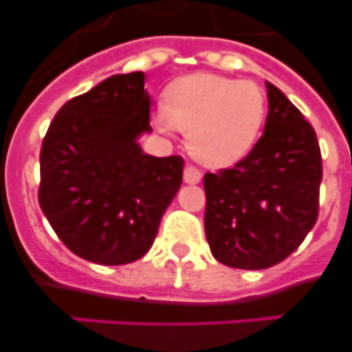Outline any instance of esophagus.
Wrapping results in <instances>:
<instances>
[{
  "label": "esophagus",
  "mask_w": 352,
  "mask_h": 352,
  "mask_svg": "<svg viewBox=\"0 0 352 352\" xmlns=\"http://www.w3.org/2000/svg\"><path fill=\"white\" fill-rule=\"evenodd\" d=\"M201 178H202L201 169H197V167L192 166V164L185 166V170H183V179H185V183L195 185V183L201 182Z\"/></svg>",
  "instance_id": "obj_1"
}]
</instances>
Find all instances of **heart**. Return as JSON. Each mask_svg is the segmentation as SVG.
Returning <instances> with one entry per match:
<instances>
[{
    "instance_id": "heart-1",
    "label": "heart",
    "mask_w": 352,
    "mask_h": 352,
    "mask_svg": "<svg viewBox=\"0 0 352 352\" xmlns=\"http://www.w3.org/2000/svg\"><path fill=\"white\" fill-rule=\"evenodd\" d=\"M265 120V96L250 80L193 75L174 82L157 113L162 131L186 132L190 153L211 167L237 162L253 148Z\"/></svg>"
}]
</instances>
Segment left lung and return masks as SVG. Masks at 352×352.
I'll return each instance as SVG.
<instances>
[{
    "mask_svg": "<svg viewBox=\"0 0 352 352\" xmlns=\"http://www.w3.org/2000/svg\"><path fill=\"white\" fill-rule=\"evenodd\" d=\"M267 96L265 132L253 150L204 176L206 237L212 256L234 269L283 262L318 220L323 164L314 129L270 82Z\"/></svg>",
    "mask_w": 352,
    "mask_h": 352,
    "instance_id": "obj_1",
    "label": "left lung"
}]
</instances>
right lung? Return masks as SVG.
Here are the masks:
<instances>
[{
    "label": "right lung",
    "mask_w": 352,
    "mask_h": 352,
    "mask_svg": "<svg viewBox=\"0 0 352 352\" xmlns=\"http://www.w3.org/2000/svg\"><path fill=\"white\" fill-rule=\"evenodd\" d=\"M150 104L144 73L113 75L69 99L45 134L40 208L83 260L124 265L143 256L182 186L179 155L159 159L138 144L151 131Z\"/></svg>",
    "instance_id": "1"
}]
</instances>
